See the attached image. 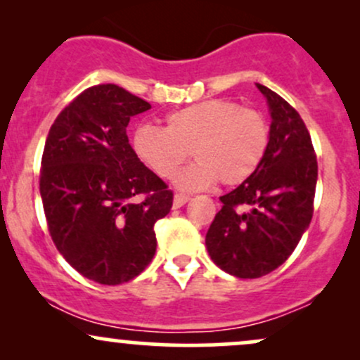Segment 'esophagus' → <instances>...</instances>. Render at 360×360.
<instances>
[{
    "instance_id": "1",
    "label": "esophagus",
    "mask_w": 360,
    "mask_h": 360,
    "mask_svg": "<svg viewBox=\"0 0 360 360\" xmlns=\"http://www.w3.org/2000/svg\"><path fill=\"white\" fill-rule=\"evenodd\" d=\"M188 201H189V196H186V194H176L174 201H172V206H174V208H181V206H184Z\"/></svg>"
}]
</instances>
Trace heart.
<instances>
[{"label": "heart", "instance_id": "obj_1", "mask_svg": "<svg viewBox=\"0 0 360 360\" xmlns=\"http://www.w3.org/2000/svg\"><path fill=\"white\" fill-rule=\"evenodd\" d=\"M269 147V125L257 110L230 100H206L166 117V128L140 125L137 155L162 179L176 176L191 154L196 162L181 172L177 188L198 191L213 183L235 186L260 166Z\"/></svg>", "mask_w": 360, "mask_h": 360}]
</instances>
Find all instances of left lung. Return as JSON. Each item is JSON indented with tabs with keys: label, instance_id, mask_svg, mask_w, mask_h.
<instances>
[{
	"label": "left lung",
	"instance_id": "obj_1",
	"mask_svg": "<svg viewBox=\"0 0 360 360\" xmlns=\"http://www.w3.org/2000/svg\"><path fill=\"white\" fill-rule=\"evenodd\" d=\"M271 110L269 147L249 179L220 196L221 210L206 233V249L220 269L255 279L292 254L313 217L316 154L300 113L257 84Z\"/></svg>",
	"mask_w": 360,
	"mask_h": 360
}]
</instances>
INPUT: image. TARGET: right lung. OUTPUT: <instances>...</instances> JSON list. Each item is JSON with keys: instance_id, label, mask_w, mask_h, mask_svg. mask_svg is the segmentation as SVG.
I'll list each match as a JSON object with an SVG mask.
<instances>
[{"instance_id": "add662e5", "label": "right lung", "mask_w": 360, "mask_h": 360, "mask_svg": "<svg viewBox=\"0 0 360 360\" xmlns=\"http://www.w3.org/2000/svg\"><path fill=\"white\" fill-rule=\"evenodd\" d=\"M147 101L117 84L84 89L60 111L45 140L40 196L57 250L94 283H128L155 254L157 220L172 208L167 184L128 143Z\"/></svg>"}]
</instances>
